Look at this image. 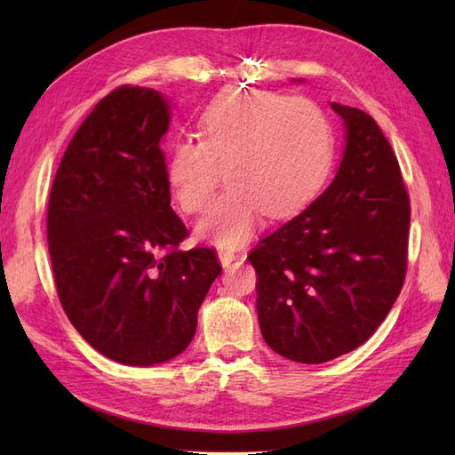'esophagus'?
Wrapping results in <instances>:
<instances>
[{"mask_svg": "<svg viewBox=\"0 0 455 455\" xmlns=\"http://www.w3.org/2000/svg\"><path fill=\"white\" fill-rule=\"evenodd\" d=\"M236 258H238V254L233 252V250H220V252H219V262L225 267L233 264Z\"/></svg>", "mask_w": 455, "mask_h": 455, "instance_id": "34e87169", "label": "esophagus"}]
</instances>
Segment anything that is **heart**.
Masks as SVG:
<instances>
[{
  "mask_svg": "<svg viewBox=\"0 0 455 455\" xmlns=\"http://www.w3.org/2000/svg\"><path fill=\"white\" fill-rule=\"evenodd\" d=\"M196 139L170 148L166 178L181 211L207 205L225 170L227 189L197 222L196 236L220 250L244 246L269 217L303 207L332 164L334 134L311 100L274 92H228L199 117Z\"/></svg>",
  "mask_w": 455,
  "mask_h": 455,
  "instance_id": "b5f03b06",
  "label": "heart"
}]
</instances>
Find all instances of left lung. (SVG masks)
Listing matches in <instances>:
<instances>
[{"label": "left lung", "mask_w": 455, "mask_h": 455, "mask_svg": "<svg viewBox=\"0 0 455 455\" xmlns=\"http://www.w3.org/2000/svg\"><path fill=\"white\" fill-rule=\"evenodd\" d=\"M331 108L346 132L332 183L250 254L259 331L274 352L299 363L362 346L407 272L411 205L397 156L370 115Z\"/></svg>", "instance_id": "8db88e82"}]
</instances>
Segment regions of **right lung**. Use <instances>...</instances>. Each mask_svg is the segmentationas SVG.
I'll list each match as a JSON object with an SVG mask.
<instances>
[{
    "label": "right lung",
    "mask_w": 455,
    "mask_h": 455,
    "mask_svg": "<svg viewBox=\"0 0 455 455\" xmlns=\"http://www.w3.org/2000/svg\"><path fill=\"white\" fill-rule=\"evenodd\" d=\"M170 119L160 92L115 90L76 131L48 199L62 308L85 342L124 365H156L186 350L220 274L211 248L178 250L188 230L170 207L160 148Z\"/></svg>",
    "instance_id": "obj_1"
}]
</instances>
